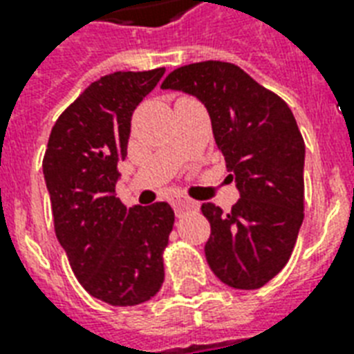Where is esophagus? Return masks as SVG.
Segmentation results:
<instances>
[{
    "mask_svg": "<svg viewBox=\"0 0 354 354\" xmlns=\"http://www.w3.org/2000/svg\"><path fill=\"white\" fill-rule=\"evenodd\" d=\"M172 207H174L178 216H182L185 211L198 209V202H194V200L187 198V196H174L172 198Z\"/></svg>",
    "mask_w": 354,
    "mask_h": 354,
    "instance_id": "obj_1",
    "label": "esophagus"
}]
</instances>
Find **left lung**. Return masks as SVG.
Listing matches in <instances>:
<instances>
[{
  "label": "left lung",
  "instance_id": "obj_1",
  "mask_svg": "<svg viewBox=\"0 0 354 354\" xmlns=\"http://www.w3.org/2000/svg\"><path fill=\"white\" fill-rule=\"evenodd\" d=\"M163 90L194 95L211 118L213 136L241 198L230 213L202 205L211 235L205 259L227 286L255 290L285 268L305 207V141L279 95L218 60L182 66Z\"/></svg>",
  "mask_w": 354,
  "mask_h": 354
}]
</instances>
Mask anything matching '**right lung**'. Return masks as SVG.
Masks as SVG:
<instances>
[{"label":"right lung","instance_id":"1","mask_svg":"<svg viewBox=\"0 0 354 354\" xmlns=\"http://www.w3.org/2000/svg\"><path fill=\"white\" fill-rule=\"evenodd\" d=\"M163 73L115 71L91 82L57 119L41 163L71 270L88 294L113 307L149 301L165 279L174 211L167 202L127 209L115 196L132 113Z\"/></svg>","mask_w":354,"mask_h":354}]
</instances>
